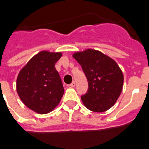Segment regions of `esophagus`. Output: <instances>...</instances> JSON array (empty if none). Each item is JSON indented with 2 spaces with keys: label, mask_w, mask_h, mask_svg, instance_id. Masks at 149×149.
Returning <instances> with one entry per match:
<instances>
[{
  "label": "esophagus",
  "mask_w": 149,
  "mask_h": 149,
  "mask_svg": "<svg viewBox=\"0 0 149 149\" xmlns=\"http://www.w3.org/2000/svg\"><path fill=\"white\" fill-rule=\"evenodd\" d=\"M74 86H75V82H74V81H73V82L71 83V84H70V85H69V87H71V88H74Z\"/></svg>",
  "instance_id": "esophagus-1"
}]
</instances>
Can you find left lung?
I'll return each mask as SVG.
<instances>
[{
	"label": "left lung",
	"instance_id": "8db88e82",
	"mask_svg": "<svg viewBox=\"0 0 149 149\" xmlns=\"http://www.w3.org/2000/svg\"><path fill=\"white\" fill-rule=\"evenodd\" d=\"M80 64L88 82V90L81 96L91 111L104 112L118 100L124 85V74L113 59L102 52L86 49L72 55Z\"/></svg>",
	"mask_w": 149,
	"mask_h": 149
}]
</instances>
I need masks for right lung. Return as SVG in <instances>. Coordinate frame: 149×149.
Listing matches in <instances>:
<instances>
[{
  "label": "right lung",
  "instance_id": "obj_1",
  "mask_svg": "<svg viewBox=\"0 0 149 149\" xmlns=\"http://www.w3.org/2000/svg\"><path fill=\"white\" fill-rule=\"evenodd\" d=\"M61 52L42 50L32 57L21 69L16 81L20 100L33 111L49 113L61 102L64 88L55 64Z\"/></svg>",
  "mask_w": 149,
  "mask_h": 149
}]
</instances>
